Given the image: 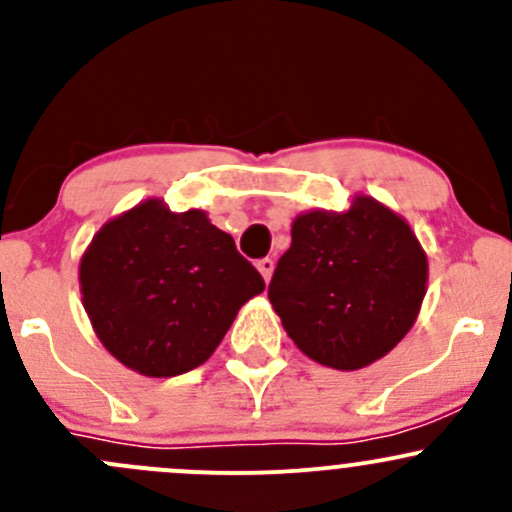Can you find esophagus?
Masks as SVG:
<instances>
[{
	"instance_id": "34e87169",
	"label": "esophagus",
	"mask_w": 512,
	"mask_h": 512,
	"mask_svg": "<svg viewBox=\"0 0 512 512\" xmlns=\"http://www.w3.org/2000/svg\"><path fill=\"white\" fill-rule=\"evenodd\" d=\"M257 270H260V275L265 277V282H270L272 272H275V260H272V257H265V260L257 262Z\"/></svg>"
}]
</instances>
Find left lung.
Listing matches in <instances>:
<instances>
[{
    "instance_id": "left-lung-1",
    "label": "left lung",
    "mask_w": 512,
    "mask_h": 512,
    "mask_svg": "<svg viewBox=\"0 0 512 512\" xmlns=\"http://www.w3.org/2000/svg\"><path fill=\"white\" fill-rule=\"evenodd\" d=\"M426 282V252L411 225L379 200L354 195L342 213L294 218L267 297L299 352L356 371L409 334Z\"/></svg>"
}]
</instances>
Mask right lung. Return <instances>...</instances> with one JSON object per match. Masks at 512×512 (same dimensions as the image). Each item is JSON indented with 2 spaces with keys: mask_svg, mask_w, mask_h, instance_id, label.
Here are the masks:
<instances>
[{
  "mask_svg": "<svg viewBox=\"0 0 512 512\" xmlns=\"http://www.w3.org/2000/svg\"><path fill=\"white\" fill-rule=\"evenodd\" d=\"M79 285L111 356L165 379L205 364L265 280L208 213H173L151 198L96 232Z\"/></svg>",
  "mask_w": 512,
  "mask_h": 512,
  "instance_id": "1",
  "label": "right lung"
}]
</instances>
